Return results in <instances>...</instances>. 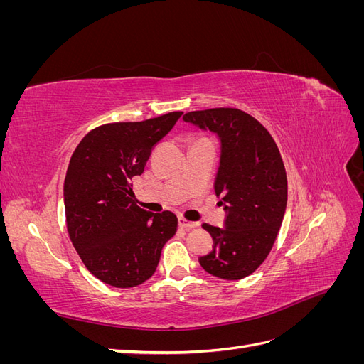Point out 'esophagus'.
Returning <instances> with one entry per match:
<instances>
[{
	"label": "esophagus",
	"instance_id": "34e87169",
	"mask_svg": "<svg viewBox=\"0 0 364 364\" xmlns=\"http://www.w3.org/2000/svg\"><path fill=\"white\" fill-rule=\"evenodd\" d=\"M179 226H181V228H183V229H194V228L199 226V223L190 222V220H186V218L181 217V218H179Z\"/></svg>",
	"mask_w": 364,
	"mask_h": 364
}]
</instances>
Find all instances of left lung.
Here are the masks:
<instances>
[{"label":"left lung","mask_w":364,"mask_h":364,"mask_svg":"<svg viewBox=\"0 0 364 364\" xmlns=\"http://www.w3.org/2000/svg\"><path fill=\"white\" fill-rule=\"evenodd\" d=\"M183 119L222 139L214 190L226 209L225 228L202 225L214 245L199 262L213 277L243 279L269 257L282 225L287 173L279 149L258 119L235 107L193 111Z\"/></svg>","instance_id":"left-lung-1"}]
</instances>
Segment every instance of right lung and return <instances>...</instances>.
I'll use <instances>...</instances> for the list:
<instances>
[{
    "label": "right lung",
    "instance_id": "right-lung-1",
    "mask_svg": "<svg viewBox=\"0 0 364 364\" xmlns=\"http://www.w3.org/2000/svg\"><path fill=\"white\" fill-rule=\"evenodd\" d=\"M182 114L98 126L73 153L63 185L68 235L86 269L112 287L146 282L178 230L171 211L136 205L132 179L144 173L153 147Z\"/></svg>",
    "mask_w": 364,
    "mask_h": 364
}]
</instances>
